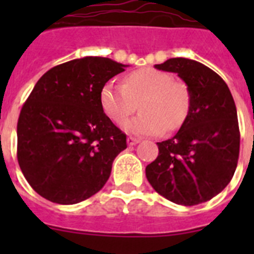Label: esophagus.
<instances>
[{"mask_svg": "<svg viewBox=\"0 0 254 254\" xmlns=\"http://www.w3.org/2000/svg\"><path fill=\"white\" fill-rule=\"evenodd\" d=\"M138 142H139L138 138H134V137H127V145H129V146L137 145Z\"/></svg>", "mask_w": 254, "mask_h": 254, "instance_id": "obj_1", "label": "esophagus"}]
</instances>
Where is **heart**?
<instances>
[{"mask_svg": "<svg viewBox=\"0 0 254 254\" xmlns=\"http://www.w3.org/2000/svg\"><path fill=\"white\" fill-rule=\"evenodd\" d=\"M138 103L142 113L125 124V129L133 134L158 135L185 123L191 96L185 81L155 68L133 71L124 77L123 84L108 81L100 91L104 113L117 125L137 111Z\"/></svg>", "mask_w": 254, "mask_h": 254, "instance_id": "heart-1", "label": "heart"}]
</instances>
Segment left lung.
<instances>
[{
    "mask_svg": "<svg viewBox=\"0 0 254 254\" xmlns=\"http://www.w3.org/2000/svg\"><path fill=\"white\" fill-rule=\"evenodd\" d=\"M157 69L175 72L189 87L190 112L173 138L158 142L146 166L151 187L182 205L204 203L232 179L240 153V130L232 93L215 71L199 62L173 58Z\"/></svg>",
    "mask_w": 254,
    "mask_h": 254,
    "instance_id": "left-lung-1",
    "label": "left lung"
}]
</instances>
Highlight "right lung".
Masks as SVG:
<instances>
[{"mask_svg":"<svg viewBox=\"0 0 254 254\" xmlns=\"http://www.w3.org/2000/svg\"><path fill=\"white\" fill-rule=\"evenodd\" d=\"M127 65L100 57L65 62L38 80L17 124V158L35 192L76 204L103 189L127 134L100 105V91Z\"/></svg>","mask_w":254,"mask_h":254,"instance_id":"right-lung-1","label":"right lung"}]
</instances>
